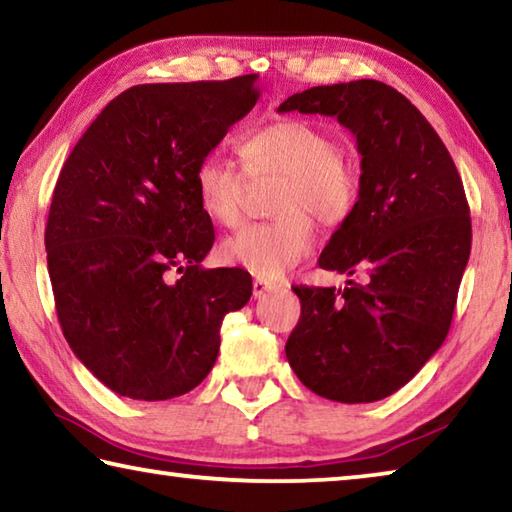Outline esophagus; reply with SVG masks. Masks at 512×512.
Returning <instances> with one entry per match:
<instances>
[{
	"instance_id": "1",
	"label": "esophagus",
	"mask_w": 512,
	"mask_h": 512,
	"mask_svg": "<svg viewBox=\"0 0 512 512\" xmlns=\"http://www.w3.org/2000/svg\"><path fill=\"white\" fill-rule=\"evenodd\" d=\"M273 289H277V284L264 280V277H255V280H253V296L255 298H264L266 293L273 291Z\"/></svg>"
}]
</instances>
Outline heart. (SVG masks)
<instances>
[{
  "label": "heart",
  "mask_w": 512,
  "mask_h": 512,
  "mask_svg": "<svg viewBox=\"0 0 512 512\" xmlns=\"http://www.w3.org/2000/svg\"><path fill=\"white\" fill-rule=\"evenodd\" d=\"M239 155L246 174L230 160L210 153L194 169V192L214 223L232 228L241 221L246 176H282L275 189L273 221L244 225L223 239V262L259 277H280L314 248L309 214L323 225H341L359 205L361 173L345 158L339 142L305 119H282L241 137Z\"/></svg>",
  "instance_id": "b5f03b06"
}]
</instances>
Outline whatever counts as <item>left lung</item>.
<instances>
[{
	"instance_id": "8db88e82",
	"label": "left lung",
	"mask_w": 512,
	"mask_h": 512,
	"mask_svg": "<svg viewBox=\"0 0 512 512\" xmlns=\"http://www.w3.org/2000/svg\"><path fill=\"white\" fill-rule=\"evenodd\" d=\"M336 117L357 140L361 196L318 266L361 275L345 289L293 287V372L327 400L377 402L443 345L470 259L472 221L452 155L413 103L386 83L318 85L277 112Z\"/></svg>"
}]
</instances>
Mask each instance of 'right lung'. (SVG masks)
I'll list each match as a JSON object with an SVG mask.
<instances>
[{"instance_id": "1", "label": "right lung", "mask_w": 512, "mask_h": 512, "mask_svg": "<svg viewBox=\"0 0 512 512\" xmlns=\"http://www.w3.org/2000/svg\"><path fill=\"white\" fill-rule=\"evenodd\" d=\"M257 74L121 92L69 153L51 198L47 266L60 327L110 391L158 402L212 370L241 268H203L214 225L194 169L259 99Z\"/></svg>"}]
</instances>
